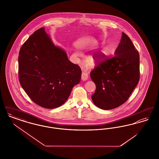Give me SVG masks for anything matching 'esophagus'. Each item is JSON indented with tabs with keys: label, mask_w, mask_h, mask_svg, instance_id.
<instances>
[{
	"label": "esophagus",
	"mask_w": 159,
	"mask_h": 159,
	"mask_svg": "<svg viewBox=\"0 0 159 159\" xmlns=\"http://www.w3.org/2000/svg\"><path fill=\"white\" fill-rule=\"evenodd\" d=\"M82 79L84 80V81H85V80H86L87 79H88V74L86 73H82Z\"/></svg>",
	"instance_id": "1"
}]
</instances>
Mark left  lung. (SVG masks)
<instances>
[{"mask_svg": "<svg viewBox=\"0 0 159 159\" xmlns=\"http://www.w3.org/2000/svg\"><path fill=\"white\" fill-rule=\"evenodd\" d=\"M114 54L112 57L103 55L90 74L96 85L92 101L103 110L113 109L125 103L139 80V52L124 33Z\"/></svg>", "mask_w": 159, "mask_h": 159, "instance_id": "1", "label": "left lung"}]
</instances>
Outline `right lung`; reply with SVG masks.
Masks as SVG:
<instances>
[{"mask_svg":"<svg viewBox=\"0 0 159 159\" xmlns=\"http://www.w3.org/2000/svg\"><path fill=\"white\" fill-rule=\"evenodd\" d=\"M80 67L54 46L43 27L23 43L18 56V77L23 89L38 106L52 109L62 106L80 82Z\"/></svg>","mask_w":159,"mask_h":159,"instance_id":"obj_1","label":"right lung"}]
</instances>
